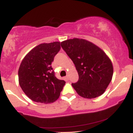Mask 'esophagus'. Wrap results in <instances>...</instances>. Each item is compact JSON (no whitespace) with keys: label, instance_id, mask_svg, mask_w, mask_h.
Listing matches in <instances>:
<instances>
[{"label":"esophagus","instance_id":"esophagus-1","mask_svg":"<svg viewBox=\"0 0 133 133\" xmlns=\"http://www.w3.org/2000/svg\"><path fill=\"white\" fill-rule=\"evenodd\" d=\"M65 79H66V80H68V79H69V76H68V75H67L66 76H65Z\"/></svg>","mask_w":133,"mask_h":133}]
</instances>
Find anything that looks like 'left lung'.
I'll list each match as a JSON object with an SVG mask.
<instances>
[{
    "label": "left lung",
    "instance_id": "left-lung-1",
    "mask_svg": "<svg viewBox=\"0 0 133 133\" xmlns=\"http://www.w3.org/2000/svg\"><path fill=\"white\" fill-rule=\"evenodd\" d=\"M61 47L78 73V81L72 84L77 94L86 99L102 95L113 75L112 62L106 53L92 42L77 38L63 41Z\"/></svg>",
    "mask_w": 133,
    "mask_h": 133
}]
</instances>
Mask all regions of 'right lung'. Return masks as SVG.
<instances>
[{"label": "right lung", "mask_w": 133, "mask_h": 133, "mask_svg": "<svg viewBox=\"0 0 133 133\" xmlns=\"http://www.w3.org/2000/svg\"><path fill=\"white\" fill-rule=\"evenodd\" d=\"M61 45L60 42L39 44L21 62L18 71L19 85L33 101L52 103L60 96L65 82L56 78L51 64Z\"/></svg>", "instance_id": "1"}]
</instances>
